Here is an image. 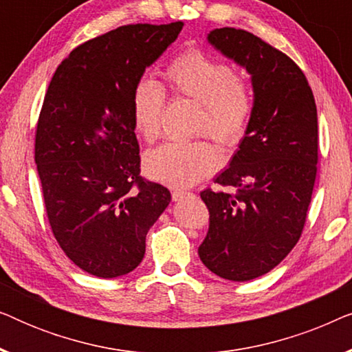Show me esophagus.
<instances>
[{
    "label": "esophagus",
    "mask_w": 352,
    "mask_h": 352,
    "mask_svg": "<svg viewBox=\"0 0 352 352\" xmlns=\"http://www.w3.org/2000/svg\"><path fill=\"white\" fill-rule=\"evenodd\" d=\"M187 195H190L189 192H186V190H182V189H175V190L171 192V197H173V200H175V201H179V200H182Z\"/></svg>",
    "instance_id": "34e87169"
}]
</instances>
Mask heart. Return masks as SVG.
<instances>
[{
	"instance_id": "b5f03b06",
	"label": "heart",
	"mask_w": 352,
	"mask_h": 352,
	"mask_svg": "<svg viewBox=\"0 0 352 352\" xmlns=\"http://www.w3.org/2000/svg\"><path fill=\"white\" fill-rule=\"evenodd\" d=\"M165 78L176 96L200 104L199 131H206L221 146L234 147L247 134L253 112L247 81L228 64L200 50H187L171 62ZM166 94L157 81L141 80L133 91L134 126L147 142L160 136ZM219 153L208 141L166 142L144 158L152 179L171 187H189L218 170Z\"/></svg>"
}]
</instances>
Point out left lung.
<instances>
[{
    "label": "left lung",
    "instance_id": "obj_1",
    "mask_svg": "<svg viewBox=\"0 0 352 352\" xmlns=\"http://www.w3.org/2000/svg\"><path fill=\"white\" fill-rule=\"evenodd\" d=\"M206 40L252 76L253 112L229 168L216 176L237 194L200 192L210 228L199 256L216 276L247 282L276 267L301 237L319 157L316 100L300 67L253 33L214 28Z\"/></svg>",
    "mask_w": 352,
    "mask_h": 352
}]
</instances>
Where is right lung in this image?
<instances>
[{
	"label": "right lung",
	"instance_id": "1",
	"mask_svg": "<svg viewBox=\"0 0 352 352\" xmlns=\"http://www.w3.org/2000/svg\"><path fill=\"white\" fill-rule=\"evenodd\" d=\"M182 25L136 23L93 38L47 86L35 136L46 214L64 253L91 276L134 271L148 229L171 201L166 187L139 176L131 99Z\"/></svg>",
	"mask_w": 352,
	"mask_h": 352
}]
</instances>
